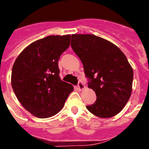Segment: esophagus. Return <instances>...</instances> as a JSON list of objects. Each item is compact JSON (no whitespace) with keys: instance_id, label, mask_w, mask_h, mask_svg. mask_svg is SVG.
<instances>
[{"instance_id":"34e87169","label":"esophagus","mask_w":149,"mask_h":149,"mask_svg":"<svg viewBox=\"0 0 149 149\" xmlns=\"http://www.w3.org/2000/svg\"><path fill=\"white\" fill-rule=\"evenodd\" d=\"M77 87H78V89H79V90L81 91V90H84V89L85 88V85H84L82 82H79V84H78Z\"/></svg>"}]
</instances>
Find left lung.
I'll use <instances>...</instances> for the list:
<instances>
[{"label": "left lung", "mask_w": 149, "mask_h": 149, "mask_svg": "<svg viewBox=\"0 0 149 149\" xmlns=\"http://www.w3.org/2000/svg\"><path fill=\"white\" fill-rule=\"evenodd\" d=\"M71 47L82 62L88 87L96 94V101L87 109L102 118L118 114L132 91L133 69L125 54L93 34H72Z\"/></svg>", "instance_id": "left-lung-1"}]
</instances>
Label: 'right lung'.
Masks as SVG:
<instances>
[{"mask_svg":"<svg viewBox=\"0 0 149 149\" xmlns=\"http://www.w3.org/2000/svg\"><path fill=\"white\" fill-rule=\"evenodd\" d=\"M70 34L51 35L28 45L12 67L11 83L22 106L47 118L63 108L73 87L59 77L58 60L70 46Z\"/></svg>","mask_w":149,"mask_h":149,"instance_id":"add662e5","label":"right lung"}]
</instances>
